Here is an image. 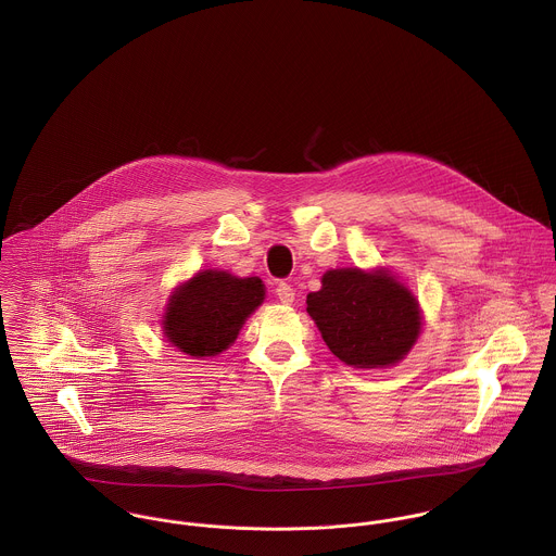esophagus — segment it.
Segmentation results:
<instances>
[{
    "label": "esophagus",
    "mask_w": 556,
    "mask_h": 556,
    "mask_svg": "<svg viewBox=\"0 0 556 556\" xmlns=\"http://www.w3.org/2000/svg\"><path fill=\"white\" fill-rule=\"evenodd\" d=\"M276 295H278V300H280V304H285V306L293 304V300H295V291H293V287L287 285V282H280V285L276 287Z\"/></svg>",
    "instance_id": "34e87169"
}]
</instances>
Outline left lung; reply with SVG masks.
I'll list each match as a JSON object with an SVG mask.
<instances>
[{"label": "left lung", "instance_id": "obj_1", "mask_svg": "<svg viewBox=\"0 0 556 556\" xmlns=\"http://www.w3.org/2000/svg\"><path fill=\"white\" fill-rule=\"evenodd\" d=\"M306 304L329 351L353 368L394 366L421 331L415 295L388 269H329Z\"/></svg>", "mask_w": 556, "mask_h": 556}]
</instances>
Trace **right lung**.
Wrapping results in <instances>:
<instances>
[{
	"instance_id": "obj_1",
	"label": "right lung",
	"mask_w": 556,
	"mask_h": 556,
	"mask_svg": "<svg viewBox=\"0 0 556 556\" xmlns=\"http://www.w3.org/2000/svg\"><path fill=\"white\" fill-rule=\"evenodd\" d=\"M263 300L261 278H238L229 271L205 269L173 291L162 331L186 355L214 357L236 342L243 320Z\"/></svg>"
}]
</instances>
